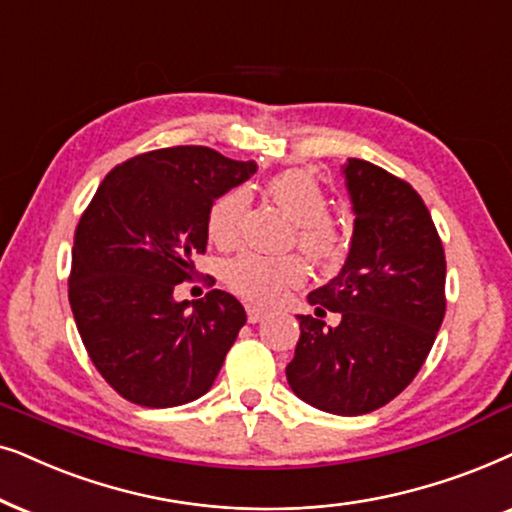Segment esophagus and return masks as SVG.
<instances>
[{
    "instance_id": "esophagus-1",
    "label": "esophagus",
    "mask_w": 512,
    "mask_h": 512,
    "mask_svg": "<svg viewBox=\"0 0 512 512\" xmlns=\"http://www.w3.org/2000/svg\"><path fill=\"white\" fill-rule=\"evenodd\" d=\"M245 313H248V323H260V320L267 318V311L260 309V306H245Z\"/></svg>"
}]
</instances>
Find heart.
<instances>
[{
    "mask_svg": "<svg viewBox=\"0 0 512 512\" xmlns=\"http://www.w3.org/2000/svg\"><path fill=\"white\" fill-rule=\"evenodd\" d=\"M269 194L297 222V241L306 255L320 264L335 262L344 250V234L330 220V199L318 180L306 170H285L271 177ZM248 189L234 187L215 199L208 210V236L220 248H231L241 236L248 210ZM224 283L236 295L255 304H276L285 292L306 281L302 257H269L260 252H243L231 257L222 269Z\"/></svg>",
    "mask_w": 512,
    "mask_h": 512,
    "instance_id": "1",
    "label": "heart"
}]
</instances>
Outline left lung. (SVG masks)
<instances>
[{
	"label": "left lung",
	"mask_w": 512,
	"mask_h": 512,
	"mask_svg": "<svg viewBox=\"0 0 512 512\" xmlns=\"http://www.w3.org/2000/svg\"><path fill=\"white\" fill-rule=\"evenodd\" d=\"M353 213L351 252L337 278L313 290L316 316H299L285 367L297 398L358 417L400 395L431 353L445 318V248L410 182L363 159L344 168ZM327 310L343 316L325 328Z\"/></svg>",
	"instance_id": "8db88e82"
}]
</instances>
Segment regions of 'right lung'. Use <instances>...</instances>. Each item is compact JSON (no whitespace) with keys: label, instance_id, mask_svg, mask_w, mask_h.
<instances>
[{"label":"right lung","instance_id":"right-lung-1","mask_svg":"<svg viewBox=\"0 0 512 512\" xmlns=\"http://www.w3.org/2000/svg\"><path fill=\"white\" fill-rule=\"evenodd\" d=\"M210 147L133 156L100 182L74 229L70 306L88 358L128 403L175 407L210 391L245 325L234 295L175 302L194 281L217 196L255 173Z\"/></svg>","mask_w":512,"mask_h":512}]
</instances>
